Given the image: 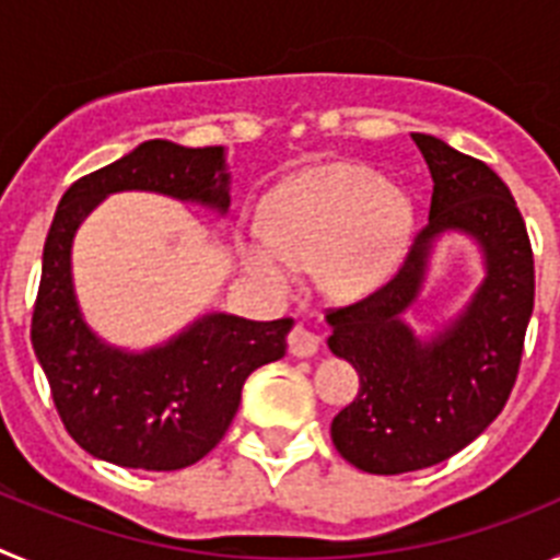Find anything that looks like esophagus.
<instances>
[{
    "instance_id": "obj_1",
    "label": "esophagus",
    "mask_w": 560,
    "mask_h": 560,
    "mask_svg": "<svg viewBox=\"0 0 560 560\" xmlns=\"http://www.w3.org/2000/svg\"><path fill=\"white\" fill-rule=\"evenodd\" d=\"M316 350H319V336L305 328V325H294L289 334V353L296 355V359H308Z\"/></svg>"
}]
</instances>
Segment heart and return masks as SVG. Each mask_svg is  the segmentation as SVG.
I'll use <instances>...</instances> for the list:
<instances>
[{"label":"heart","mask_w":560,"mask_h":560,"mask_svg":"<svg viewBox=\"0 0 560 560\" xmlns=\"http://www.w3.org/2000/svg\"><path fill=\"white\" fill-rule=\"evenodd\" d=\"M412 207L398 187L364 165L311 167L275 192L269 232H252L244 260L271 289H289L303 266H316L330 294L355 296L381 285L400 264Z\"/></svg>","instance_id":"b5f03b06"}]
</instances>
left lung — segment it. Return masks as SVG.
Returning a JSON list of instances; mask_svg holds the SVG:
<instances>
[{
    "mask_svg": "<svg viewBox=\"0 0 560 560\" xmlns=\"http://www.w3.org/2000/svg\"><path fill=\"white\" fill-rule=\"evenodd\" d=\"M412 140L434 179L427 230L373 294L328 308L330 350L361 381L330 438L350 465L381 477L443 463L491 427L516 384L536 300L530 235L508 185L438 137ZM446 229L478 237L489 277L457 324L420 342L397 314L417 295L433 235Z\"/></svg>",
    "mask_w": 560,
    "mask_h": 560,
    "instance_id": "left-lung-1",
    "label": "left lung"
}]
</instances>
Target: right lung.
<instances>
[{"instance_id": "add662e5", "label": "right lung", "mask_w": 560, "mask_h": 560, "mask_svg": "<svg viewBox=\"0 0 560 560\" xmlns=\"http://www.w3.org/2000/svg\"><path fill=\"white\" fill-rule=\"evenodd\" d=\"M224 151L148 140L69 185L47 232L30 339L61 423L83 452L142 471H179L219 446L257 368L285 355L291 319L252 323L210 314L171 345L131 355L106 348L83 325L69 249L92 207L117 190L230 207Z\"/></svg>"}]
</instances>
